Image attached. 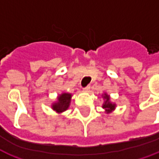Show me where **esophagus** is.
<instances>
[{"instance_id":"1","label":"esophagus","mask_w":159,"mask_h":159,"mask_svg":"<svg viewBox=\"0 0 159 159\" xmlns=\"http://www.w3.org/2000/svg\"><path fill=\"white\" fill-rule=\"evenodd\" d=\"M90 90H91L90 85H88V86H87V87L84 88V91L85 92H87V93H89V92H90Z\"/></svg>"}]
</instances>
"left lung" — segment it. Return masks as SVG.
I'll list each match as a JSON object with an SVG mask.
<instances>
[{
    "label": "left lung",
    "mask_w": 159,
    "mask_h": 159,
    "mask_svg": "<svg viewBox=\"0 0 159 159\" xmlns=\"http://www.w3.org/2000/svg\"><path fill=\"white\" fill-rule=\"evenodd\" d=\"M102 98L104 99V103L102 105V108L105 109L107 113H109L112 111H113L115 109V107H116V104L112 103V102L110 101V97L109 95H107V93H104L102 95Z\"/></svg>",
    "instance_id": "left-lung-1"
}]
</instances>
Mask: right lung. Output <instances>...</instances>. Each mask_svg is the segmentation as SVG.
Masks as SVG:
<instances>
[{
	"label": "right lung",
	"instance_id": "obj_1",
	"mask_svg": "<svg viewBox=\"0 0 159 159\" xmlns=\"http://www.w3.org/2000/svg\"><path fill=\"white\" fill-rule=\"evenodd\" d=\"M71 94L70 93H61L57 97V101L52 105V108L57 113H61V112H65L69 107V105L71 102Z\"/></svg>",
	"mask_w": 159,
	"mask_h": 159
}]
</instances>
